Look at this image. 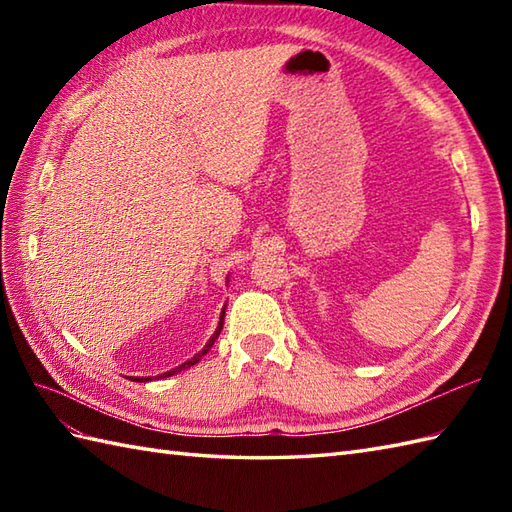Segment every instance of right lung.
Masks as SVG:
<instances>
[{"label": "right lung", "instance_id": "1", "mask_svg": "<svg viewBox=\"0 0 512 512\" xmlns=\"http://www.w3.org/2000/svg\"><path fill=\"white\" fill-rule=\"evenodd\" d=\"M222 325H224V312H222V319H220V325H217V332L213 334V339L209 341V343H206L204 345V350L202 352H198V354H195L193 358H191V361H187V363H182L180 367H176V369H171V372H165V374H160V376H173V374H176V372H182V369H187V367H191V365H195V363H198L200 361V358L206 354V352H209L211 350V345L215 343V339H217V336H220V332H222ZM134 380H138V383H145V380H149V376L147 378H134Z\"/></svg>", "mask_w": 512, "mask_h": 512}]
</instances>
